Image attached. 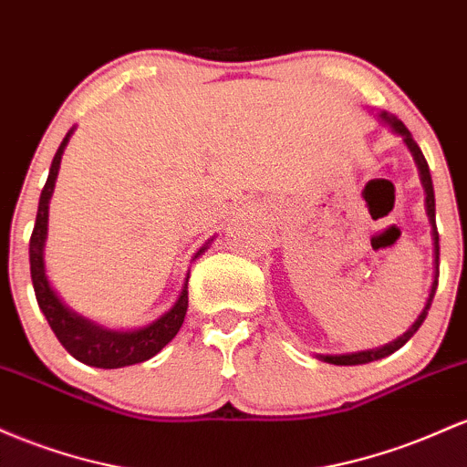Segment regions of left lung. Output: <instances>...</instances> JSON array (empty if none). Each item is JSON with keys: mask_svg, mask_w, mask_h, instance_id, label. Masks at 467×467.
<instances>
[{"mask_svg": "<svg viewBox=\"0 0 467 467\" xmlns=\"http://www.w3.org/2000/svg\"><path fill=\"white\" fill-rule=\"evenodd\" d=\"M381 119L386 120V123L392 125V130L395 132H400L403 136V140H406L408 150L412 151V156H415V163L419 167V176H421V182H423V190H426V212H428V218H431V224H432V238H434V282H432V289H431V297H428L426 302V308L421 311V316L417 317V322L412 324L410 328H408L406 333L401 335L400 339H395V342L386 344V347L381 348H375V350H364V353H353V355H327L324 361H328V364H337V366H355V364H368V361H375V359H381L386 358V355L395 353V350H400L403 344L408 342V339L412 337L419 331V327L423 324V319L428 316V308H431L432 304V297H434V291H437V277H439V232H437V220H434V187H432V176H431V167H428V161L426 156L421 154V150H419V145L415 143V139H412L410 132H408L406 125L401 123V120H397L395 117H389V114H381Z\"/></svg>", "mask_w": 467, "mask_h": 467, "instance_id": "1", "label": "left lung"}]
</instances>
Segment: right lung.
Listing matches in <instances>:
<instances>
[{
	"instance_id": "1",
	"label": "right lung",
	"mask_w": 467,
	"mask_h": 467,
	"mask_svg": "<svg viewBox=\"0 0 467 467\" xmlns=\"http://www.w3.org/2000/svg\"><path fill=\"white\" fill-rule=\"evenodd\" d=\"M72 130L61 140L59 150H57L55 159H52L48 181H46L44 190L39 196V209H36V220L33 235H30V277H33L36 304L44 311L48 319L50 328L55 331L57 339L64 344V348L72 358L88 366H97V368H120V366L140 364V361L154 358L167 342L176 337L178 328L185 322L187 313V285L182 289L181 297L174 304L171 311H167L163 317L151 322L150 327L139 328V331L119 333L108 331V328L97 327V324L88 322L77 313H72L64 302L57 297V293L50 289V282L46 277L44 266V243L46 234H48V201L55 190L57 171H59L61 154H64L67 139H70ZM205 247L198 251L201 255Z\"/></svg>"
}]
</instances>
